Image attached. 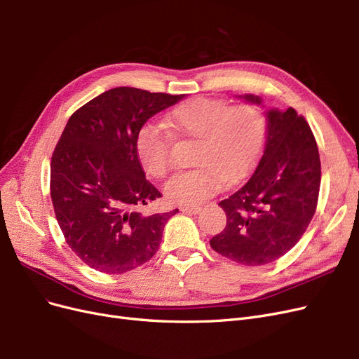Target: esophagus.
I'll use <instances>...</instances> for the list:
<instances>
[{
    "instance_id": "obj_1",
    "label": "esophagus",
    "mask_w": 359,
    "mask_h": 359,
    "mask_svg": "<svg viewBox=\"0 0 359 359\" xmlns=\"http://www.w3.org/2000/svg\"><path fill=\"white\" fill-rule=\"evenodd\" d=\"M201 208L202 206L201 205H181L180 206V211H182V212H198V211H201Z\"/></svg>"
}]
</instances>
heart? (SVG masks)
Masks as SVG:
<instances>
[{
    "label": "heart",
    "mask_w": 359,
    "mask_h": 359,
    "mask_svg": "<svg viewBox=\"0 0 359 359\" xmlns=\"http://www.w3.org/2000/svg\"><path fill=\"white\" fill-rule=\"evenodd\" d=\"M172 130L196 139L194 169L173 175L165 186L169 202L196 205L219 193L224 181L240 178L253 165L265 139V118L252 103L231 106L223 99L194 97L168 116ZM172 137L165 128L147 123L136 136L137 160L147 175L163 178L172 165Z\"/></svg>",
    "instance_id": "b5f03b06"
}]
</instances>
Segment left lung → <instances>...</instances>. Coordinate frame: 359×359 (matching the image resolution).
Returning <instances> with one entry per match:
<instances>
[{"label":"left lung","mask_w":359,"mask_h":359,"mask_svg":"<svg viewBox=\"0 0 359 359\" xmlns=\"http://www.w3.org/2000/svg\"><path fill=\"white\" fill-rule=\"evenodd\" d=\"M244 99L262 103L253 94ZM319 187V149L306 118L293 107L269 109L262 157L253 175L219 203L226 227L211 238L212 250L247 266L274 262L307 231Z\"/></svg>","instance_id":"8db88e82"}]
</instances>
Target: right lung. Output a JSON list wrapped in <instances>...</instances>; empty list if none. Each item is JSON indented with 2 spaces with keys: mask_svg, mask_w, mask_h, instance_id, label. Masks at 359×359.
<instances>
[{
  "mask_svg": "<svg viewBox=\"0 0 359 359\" xmlns=\"http://www.w3.org/2000/svg\"><path fill=\"white\" fill-rule=\"evenodd\" d=\"M184 94L118 86L85 103L66 124L50 161V198L67 244L82 262L123 274L156 255L173 210L144 215L161 196L145 178L136 136Z\"/></svg>",
  "mask_w": 359,
  "mask_h": 359,
  "instance_id": "right-lung-1",
  "label": "right lung"
}]
</instances>
